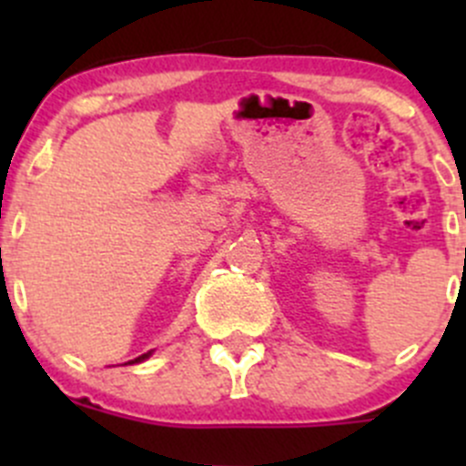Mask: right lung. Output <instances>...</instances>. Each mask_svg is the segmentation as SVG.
I'll return each mask as SVG.
<instances>
[{
	"label": "right lung",
	"instance_id": "1",
	"mask_svg": "<svg viewBox=\"0 0 466 466\" xmlns=\"http://www.w3.org/2000/svg\"><path fill=\"white\" fill-rule=\"evenodd\" d=\"M150 354H153V351H148V354H142V356H137V359H135V360H130V363H142V360H144V359H148Z\"/></svg>",
	"mask_w": 466,
	"mask_h": 466
}]
</instances>
